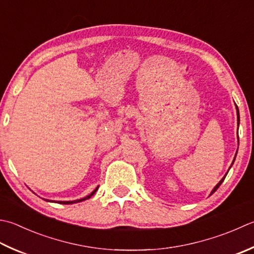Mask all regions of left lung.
<instances>
[{
    "label": "left lung",
    "mask_w": 254,
    "mask_h": 254,
    "mask_svg": "<svg viewBox=\"0 0 254 254\" xmlns=\"http://www.w3.org/2000/svg\"><path fill=\"white\" fill-rule=\"evenodd\" d=\"M236 109H237V119H238V127H239V123H240V116H239V109H238V107H237V104H236ZM237 153H238V151H237ZM236 156H237V154H236ZM236 156H235V158H233V161H232V164H233V162H235V160H236ZM232 164H231V166H232ZM231 166L229 167V170H230V168H231ZM229 170H228V172H229ZM228 172L226 173V175L225 176H223L222 178H221V181L219 182V183H218L217 184V185L215 186V187H213V190L210 191V195L209 196H211L212 195V193L213 192H215L217 190H218V188H219V186L221 185V184H222V182L223 181H225V178H226V176H227V174H228Z\"/></svg>",
    "instance_id": "1"
}]
</instances>
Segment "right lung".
Here are the masks:
<instances>
[{"label": "right lung", "instance_id": "add662e5", "mask_svg": "<svg viewBox=\"0 0 254 254\" xmlns=\"http://www.w3.org/2000/svg\"><path fill=\"white\" fill-rule=\"evenodd\" d=\"M98 188H99V186L96 188V190H94L91 193H89L88 196H86V197H83V198H80V199H76V200H68V201H61V200H49V199H45L46 201H49V202H58V203H63V205H70V203H76V202H81V201H83V200H87V199H89V198H91V196H93L94 195V192H96L97 190H98Z\"/></svg>", "mask_w": 254, "mask_h": 254}]
</instances>
